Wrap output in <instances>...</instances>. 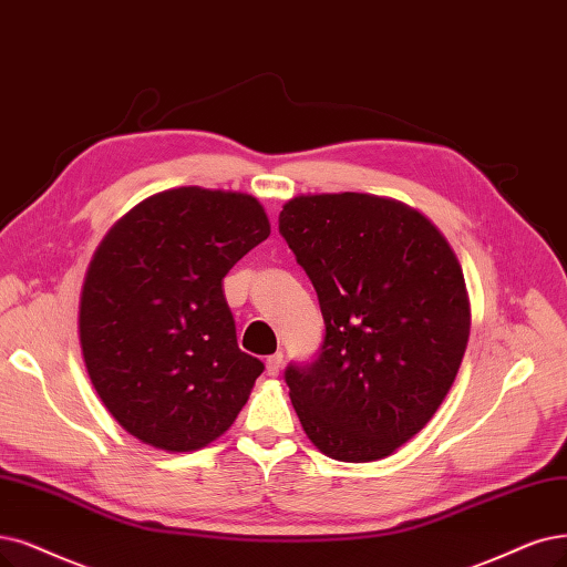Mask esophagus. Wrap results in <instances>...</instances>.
<instances>
[{
    "label": "esophagus",
    "instance_id": "34e87169",
    "mask_svg": "<svg viewBox=\"0 0 567 567\" xmlns=\"http://www.w3.org/2000/svg\"><path fill=\"white\" fill-rule=\"evenodd\" d=\"M282 364H285V360H282V352L270 354V358L266 360V373H268V375H278V373H280V369H282Z\"/></svg>",
    "mask_w": 567,
    "mask_h": 567
}]
</instances>
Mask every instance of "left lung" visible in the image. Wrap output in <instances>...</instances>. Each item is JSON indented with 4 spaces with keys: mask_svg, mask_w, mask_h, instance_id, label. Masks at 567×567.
<instances>
[{
    "mask_svg": "<svg viewBox=\"0 0 567 567\" xmlns=\"http://www.w3.org/2000/svg\"><path fill=\"white\" fill-rule=\"evenodd\" d=\"M278 221L324 318L318 358L285 369L291 404L329 457L381 460L427 425L455 381L470 339L463 270L396 200L297 196Z\"/></svg>",
    "mask_w": 567,
    "mask_h": 567,
    "instance_id": "1",
    "label": "left lung"
}]
</instances>
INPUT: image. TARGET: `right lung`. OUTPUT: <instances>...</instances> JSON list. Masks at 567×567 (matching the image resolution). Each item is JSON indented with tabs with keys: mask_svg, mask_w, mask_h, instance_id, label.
I'll return each mask as SVG.
<instances>
[{
	"mask_svg": "<svg viewBox=\"0 0 567 567\" xmlns=\"http://www.w3.org/2000/svg\"><path fill=\"white\" fill-rule=\"evenodd\" d=\"M268 236L257 198L182 186L100 243L81 291L83 362L140 442L198 451L234 425L264 362L238 348L221 280Z\"/></svg>",
	"mask_w": 567,
	"mask_h": 567,
	"instance_id": "1",
	"label": "right lung"
}]
</instances>
